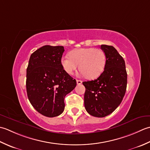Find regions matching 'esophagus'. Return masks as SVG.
Wrapping results in <instances>:
<instances>
[{"instance_id":"34e87169","label":"esophagus","mask_w":150,"mask_h":150,"mask_svg":"<svg viewBox=\"0 0 150 150\" xmlns=\"http://www.w3.org/2000/svg\"><path fill=\"white\" fill-rule=\"evenodd\" d=\"M76 82H77L78 85H80V84L82 83V81L79 80V79H77V80H76Z\"/></svg>"}]
</instances>
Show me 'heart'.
I'll return each mask as SVG.
<instances>
[{
    "label": "heart",
    "instance_id": "1",
    "mask_svg": "<svg viewBox=\"0 0 150 150\" xmlns=\"http://www.w3.org/2000/svg\"><path fill=\"white\" fill-rule=\"evenodd\" d=\"M105 55L100 48H83L74 49L70 52V57L63 56L62 64L65 72L72 74L78 68L81 74L88 78L99 76L104 69Z\"/></svg>",
    "mask_w": 150,
    "mask_h": 150
}]
</instances>
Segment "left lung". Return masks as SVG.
Segmentation results:
<instances>
[{
    "instance_id": "1",
    "label": "left lung",
    "mask_w": 150,
    "mask_h": 150,
    "mask_svg": "<svg viewBox=\"0 0 150 150\" xmlns=\"http://www.w3.org/2000/svg\"><path fill=\"white\" fill-rule=\"evenodd\" d=\"M101 49L105 55L104 71L96 79L83 82L85 109L91 115L100 118L112 113L118 108L127 87L123 57L112 46L102 45Z\"/></svg>"
}]
</instances>
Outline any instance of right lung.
<instances>
[{
  "mask_svg": "<svg viewBox=\"0 0 150 150\" xmlns=\"http://www.w3.org/2000/svg\"><path fill=\"white\" fill-rule=\"evenodd\" d=\"M62 46L45 45L30 56L26 69V92L39 113L55 117L65 109L64 99L76 86V81L63 69Z\"/></svg>",
  "mask_w": 150,
  "mask_h": 150,
  "instance_id": "obj_1",
  "label": "right lung"
}]
</instances>
